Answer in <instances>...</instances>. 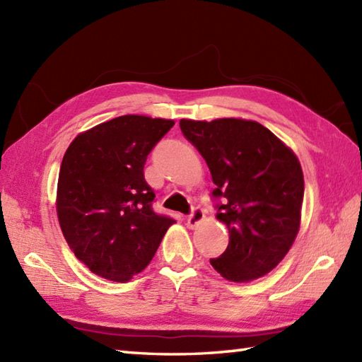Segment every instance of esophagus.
<instances>
[{
	"instance_id": "1",
	"label": "esophagus",
	"mask_w": 362,
	"mask_h": 362,
	"mask_svg": "<svg viewBox=\"0 0 362 362\" xmlns=\"http://www.w3.org/2000/svg\"><path fill=\"white\" fill-rule=\"evenodd\" d=\"M204 218H205L204 210L199 209V206H196V209H193V211H191V213L188 214L187 226H188L189 228H194V227H197L199 224H201V222L204 221Z\"/></svg>"
}]
</instances>
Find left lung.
Here are the masks:
<instances>
[{"label": "left lung", "instance_id": "1", "mask_svg": "<svg viewBox=\"0 0 362 362\" xmlns=\"http://www.w3.org/2000/svg\"><path fill=\"white\" fill-rule=\"evenodd\" d=\"M180 129L209 165L216 218L228 228L227 249L211 266L236 283L271 272L300 227L305 183L296 153L257 121L182 119Z\"/></svg>", "mask_w": 362, "mask_h": 362}]
</instances>
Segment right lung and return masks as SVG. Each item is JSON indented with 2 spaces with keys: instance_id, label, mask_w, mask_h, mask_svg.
Masks as SVG:
<instances>
[{
  "instance_id": "1",
  "label": "right lung",
  "mask_w": 362,
  "mask_h": 362,
  "mask_svg": "<svg viewBox=\"0 0 362 362\" xmlns=\"http://www.w3.org/2000/svg\"><path fill=\"white\" fill-rule=\"evenodd\" d=\"M173 119L124 115L74 138L60 165L57 216L91 272L127 281L151 263L174 219L152 210L144 163Z\"/></svg>"
}]
</instances>
